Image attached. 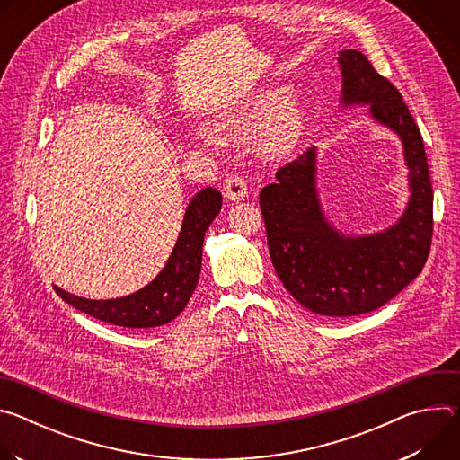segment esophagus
Here are the masks:
<instances>
[{
  "label": "esophagus",
  "instance_id": "34e87169",
  "mask_svg": "<svg viewBox=\"0 0 460 460\" xmlns=\"http://www.w3.org/2000/svg\"><path fill=\"white\" fill-rule=\"evenodd\" d=\"M224 194H226V199L231 200V202H242V200H245V196H247V185L240 176L233 174L226 180Z\"/></svg>",
  "mask_w": 460,
  "mask_h": 460
}]
</instances>
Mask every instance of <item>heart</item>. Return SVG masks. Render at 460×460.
<instances>
[{
  "instance_id": "b5f03b06",
  "label": "heart",
  "mask_w": 460,
  "mask_h": 460,
  "mask_svg": "<svg viewBox=\"0 0 460 460\" xmlns=\"http://www.w3.org/2000/svg\"><path fill=\"white\" fill-rule=\"evenodd\" d=\"M304 130V112L288 89H268L251 98L245 105L217 118L209 125L208 140L222 137L231 142H243L258 135L256 151L264 160L289 156Z\"/></svg>"
}]
</instances>
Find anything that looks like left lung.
<instances>
[{
	"mask_svg": "<svg viewBox=\"0 0 460 460\" xmlns=\"http://www.w3.org/2000/svg\"><path fill=\"white\" fill-rule=\"evenodd\" d=\"M341 109L369 118L402 144L410 199L395 224L349 234L327 218L318 194V149L309 147L260 192L271 261L291 296L323 316L369 313L422 271L433 233V190L420 130L397 87L353 49L339 52Z\"/></svg>",
	"mask_w": 460,
	"mask_h": 460,
	"instance_id": "8db88e82",
	"label": "left lung"
}]
</instances>
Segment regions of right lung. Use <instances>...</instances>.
I'll return each mask as SVG.
<instances>
[{"label": "right lung", "mask_w": 460, "mask_h": 460, "mask_svg": "<svg viewBox=\"0 0 460 460\" xmlns=\"http://www.w3.org/2000/svg\"><path fill=\"white\" fill-rule=\"evenodd\" d=\"M222 209V194L215 187H206L189 202L178 240L162 271L142 289L119 298L91 300L76 296L54 284L61 300L102 322L147 330L174 320L192 296L202 270L204 236Z\"/></svg>", "instance_id": "right-lung-1"}]
</instances>
